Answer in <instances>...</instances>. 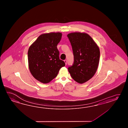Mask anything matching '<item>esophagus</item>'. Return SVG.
<instances>
[{
  "instance_id": "obj_1",
  "label": "esophagus",
  "mask_w": 128,
  "mask_h": 128,
  "mask_svg": "<svg viewBox=\"0 0 128 128\" xmlns=\"http://www.w3.org/2000/svg\"><path fill=\"white\" fill-rule=\"evenodd\" d=\"M64 63H65V64L67 65V60H64Z\"/></svg>"
}]
</instances>
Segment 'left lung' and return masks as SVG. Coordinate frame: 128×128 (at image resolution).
Here are the masks:
<instances>
[{
    "instance_id": "1",
    "label": "left lung",
    "mask_w": 128,
    "mask_h": 128,
    "mask_svg": "<svg viewBox=\"0 0 128 128\" xmlns=\"http://www.w3.org/2000/svg\"><path fill=\"white\" fill-rule=\"evenodd\" d=\"M73 52L74 62L68 68L72 78L82 84L91 79L98 68L100 50L87 33H70L67 35Z\"/></svg>"
}]
</instances>
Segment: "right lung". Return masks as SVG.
I'll return each instance as SVG.
<instances>
[{
    "label": "right lung",
    "instance_id": "add662e5",
    "mask_svg": "<svg viewBox=\"0 0 128 128\" xmlns=\"http://www.w3.org/2000/svg\"><path fill=\"white\" fill-rule=\"evenodd\" d=\"M62 34L60 32L42 34L29 47L28 66L30 73L39 82L48 83L57 76L64 62L60 60L57 48Z\"/></svg>",
    "mask_w": 128,
    "mask_h": 128
}]
</instances>
